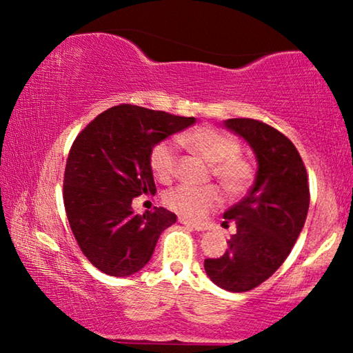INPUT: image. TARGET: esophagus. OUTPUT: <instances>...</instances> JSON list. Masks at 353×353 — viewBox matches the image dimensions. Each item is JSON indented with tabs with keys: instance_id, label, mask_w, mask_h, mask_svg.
I'll use <instances>...</instances> for the list:
<instances>
[{
	"instance_id": "34e87169",
	"label": "esophagus",
	"mask_w": 353,
	"mask_h": 353,
	"mask_svg": "<svg viewBox=\"0 0 353 353\" xmlns=\"http://www.w3.org/2000/svg\"><path fill=\"white\" fill-rule=\"evenodd\" d=\"M180 223L188 226V228H191V230H196V231H205V230H207L204 225H201V223H191V221H188V220H185V219H180Z\"/></svg>"
}]
</instances>
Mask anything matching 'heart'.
<instances>
[{
  "label": "heart",
  "instance_id": "1",
  "mask_svg": "<svg viewBox=\"0 0 353 353\" xmlns=\"http://www.w3.org/2000/svg\"><path fill=\"white\" fill-rule=\"evenodd\" d=\"M180 141L212 163V173L230 194H243L252 185L254 168L248 161L239 157L241 144L236 138L220 132L219 128L199 127L183 134ZM176 162V143L172 139L157 143L149 156V165L154 176L161 181H168L175 175ZM163 201L178 215L190 220H199L220 205L221 194L215 186L196 188L180 185L167 191Z\"/></svg>",
  "mask_w": 353,
  "mask_h": 353
}]
</instances>
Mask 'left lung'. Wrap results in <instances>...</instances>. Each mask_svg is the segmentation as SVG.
Listing matches in <instances>:
<instances>
[{"instance_id": "8db88e82", "label": "left lung", "mask_w": 353, "mask_h": 353, "mask_svg": "<svg viewBox=\"0 0 353 353\" xmlns=\"http://www.w3.org/2000/svg\"><path fill=\"white\" fill-rule=\"evenodd\" d=\"M223 127L249 144L257 173L243 201L223 214L236 233L220 259H205L210 281L231 292L257 288L281 267L305 225L310 192L296 146L281 132L254 119H228Z\"/></svg>"}]
</instances>
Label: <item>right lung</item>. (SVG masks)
Segmentation results:
<instances>
[{"instance_id": "add662e5", "label": "right lung", "mask_w": 353, "mask_h": 353, "mask_svg": "<svg viewBox=\"0 0 353 353\" xmlns=\"http://www.w3.org/2000/svg\"><path fill=\"white\" fill-rule=\"evenodd\" d=\"M196 122L139 105L99 114L72 144L64 175V205L85 257L110 276L146 267L159 236L176 221L163 207L134 214L132 202L156 194L149 156L157 143Z\"/></svg>"}]
</instances>
